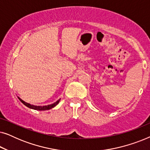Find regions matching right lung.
<instances>
[{"instance_id":"1","label":"right lung","mask_w":150,"mask_h":150,"mask_svg":"<svg viewBox=\"0 0 150 150\" xmlns=\"http://www.w3.org/2000/svg\"><path fill=\"white\" fill-rule=\"evenodd\" d=\"M18 99L20 100V101L22 102V104H24V105L26 106H27L28 108H31V109H34V110H49V109H51V108H54V106H56L57 104L59 103V102H60V99H59L57 100V102H54L53 104H49V105H46V106H35V105H33V104H30L29 103H27V102H24V100H22L21 98L18 97Z\"/></svg>"}]
</instances>
